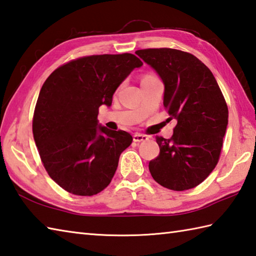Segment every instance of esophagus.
Returning <instances> with one entry per match:
<instances>
[{
  "mask_svg": "<svg viewBox=\"0 0 256 256\" xmlns=\"http://www.w3.org/2000/svg\"><path fill=\"white\" fill-rule=\"evenodd\" d=\"M148 138L146 136V135L144 134H140V133H136L133 135V141L136 142V143H140V142H143V141H146Z\"/></svg>",
  "mask_w": 256,
  "mask_h": 256,
  "instance_id": "1",
  "label": "esophagus"
}]
</instances>
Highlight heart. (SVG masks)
Returning a JSON list of instances; mask_svg holds the SVG:
<instances>
[{
    "label": "heart",
    "mask_w": 256,
    "mask_h": 256,
    "mask_svg": "<svg viewBox=\"0 0 256 256\" xmlns=\"http://www.w3.org/2000/svg\"><path fill=\"white\" fill-rule=\"evenodd\" d=\"M154 78V75H152V74H146V75H145V76L143 78V80H144V78Z\"/></svg>",
    "instance_id": "obj_1"
}]
</instances>
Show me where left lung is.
Wrapping results in <instances>:
<instances>
[{"label": "left lung", "instance_id": "8db88e82", "mask_svg": "<svg viewBox=\"0 0 256 256\" xmlns=\"http://www.w3.org/2000/svg\"><path fill=\"white\" fill-rule=\"evenodd\" d=\"M164 83L163 105L176 120L171 138L156 136L160 154L148 163L152 178L173 191L201 184L216 166L228 110L214 75L193 54L175 48L138 50Z\"/></svg>", "mask_w": 256, "mask_h": 256}]
</instances>
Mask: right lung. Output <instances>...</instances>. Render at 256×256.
Listing matches in <instances>:
<instances>
[{
	"mask_svg": "<svg viewBox=\"0 0 256 256\" xmlns=\"http://www.w3.org/2000/svg\"><path fill=\"white\" fill-rule=\"evenodd\" d=\"M143 63L131 53L72 60L44 82L33 115V136L53 181L65 191L92 196L111 183L132 135L98 125V108Z\"/></svg>",
	"mask_w": 256,
	"mask_h": 256,
	"instance_id": "right-lung-1",
	"label": "right lung"
}]
</instances>
